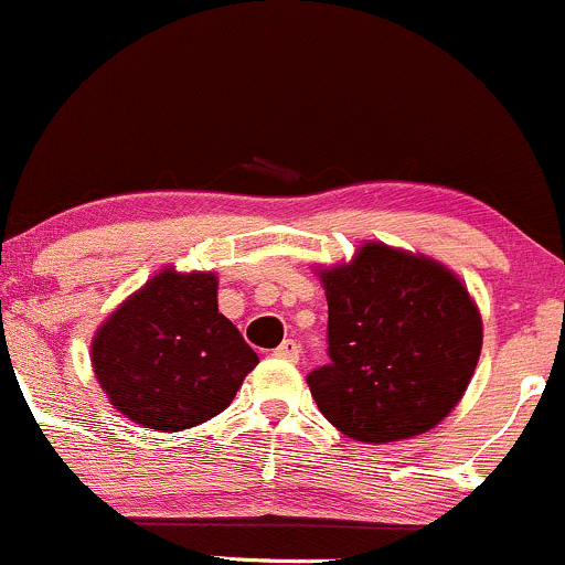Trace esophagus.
Wrapping results in <instances>:
<instances>
[{
    "instance_id": "obj_1",
    "label": "esophagus",
    "mask_w": 565,
    "mask_h": 565,
    "mask_svg": "<svg viewBox=\"0 0 565 565\" xmlns=\"http://www.w3.org/2000/svg\"><path fill=\"white\" fill-rule=\"evenodd\" d=\"M275 356H280V360L296 362V360H299V343H296V340H282V343L275 349Z\"/></svg>"
}]
</instances>
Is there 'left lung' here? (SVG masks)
Segmentation results:
<instances>
[{"instance_id": "8db88e82", "label": "left lung", "mask_w": 565, "mask_h": 565, "mask_svg": "<svg viewBox=\"0 0 565 565\" xmlns=\"http://www.w3.org/2000/svg\"><path fill=\"white\" fill-rule=\"evenodd\" d=\"M327 365L307 373L321 415L356 443L417 437L450 415L483 343L459 277L423 255L365 244L321 271Z\"/></svg>"}]
</instances>
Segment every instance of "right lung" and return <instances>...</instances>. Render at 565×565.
<instances>
[{"label":"right lung","instance_id":"right-lung-1","mask_svg":"<svg viewBox=\"0 0 565 565\" xmlns=\"http://www.w3.org/2000/svg\"><path fill=\"white\" fill-rule=\"evenodd\" d=\"M255 365L258 354L216 307V277L203 271H159L93 340L95 379L111 406L156 431L216 417Z\"/></svg>","mask_w":565,"mask_h":565}]
</instances>
